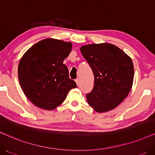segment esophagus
I'll list each match as a JSON object with an SVG mask.
<instances>
[{
	"instance_id": "1",
	"label": "esophagus",
	"mask_w": 155,
	"mask_h": 155,
	"mask_svg": "<svg viewBox=\"0 0 155 155\" xmlns=\"http://www.w3.org/2000/svg\"><path fill=\"white\" fill-rule=\"evenodd\" d=\"M75 82H76V84H77V85H79V84H80V80H79V79H76V80H75Z\"/></svg>"
}]
</instances>
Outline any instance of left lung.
<instances>
[{
  "instance_id": "left-lung-1",
  "label": "left lung",
  "mask_w": 155,
  "mask_h": 155,
  "mask_svg": "<svg viewBox=\"0 0 155 155\" xmlns=\"http://www.w3.org/2000/svg\"><path fill=\"white\" fill-rule=\"evenodd\" d=\"M92 68L94 87L86 94L89 104L97 112L114 109L128 96L133 85L134 67L132 60L111 44H94L80 48Z\"/></svg>"
}]
</instances>
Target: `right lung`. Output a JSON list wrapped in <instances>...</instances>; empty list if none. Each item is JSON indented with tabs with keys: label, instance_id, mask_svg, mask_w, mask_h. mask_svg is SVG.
Wrapping results in <instances>:
<instances>
[{
	"label": "right lung",
	"instance_id": "right-lung-1",
	"mask_svg": "<svg viewBox=\"0 0 155 155\" xmlns=\"http://www.w3.org/2000/svg\"><path fill=\"white\" fill-rule=\"evenodd\" d=\"M72 44L46 39L27 51L18 65V79L26 97L37 107L53 110L61 104L71 89L77 87L70 79L63 61Z\"/></svg>",
	"mask_w": 155,
	"mask_h": 155
}]
</instances>
